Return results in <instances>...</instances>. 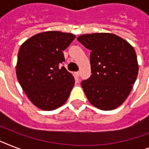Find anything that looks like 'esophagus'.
I'll return each instance as SVG.
<instances>
[{
    "label": "esophagus",
    "instance_id": "1",
    "mask_svg": "<svg viewBox=\"0 0 149 149\" xmlns=\"http://www.w3.org/2000/svg\"><path fill=\"white\" fill-rule=\"evenodd\" d=\"M79 74H80V73H79V72H75V75H76V77H79Z\"/></svg>",
    "mask_w": 149,
    "mask_h": 149
}]
</instances>
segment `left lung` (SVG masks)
<instances>
[{
    "label": "left lung",
    "mask_w": 149,
    "mask_h": 149,
    "mask_svg": "<svg viewBox=\"0 0 149 149\" xmlns=\"http://www.w3.org/2000/svg\"><path fill=\"white\" fill-rule=\"evenodd\" d=\"M77 40L91 51V76L81 83L92 105L103 111L117 108L131 93L139 73L134 48L111 33L85 34Z\"/></svg>",
    "instance_id": "left-lung-1"
}]
</instances>
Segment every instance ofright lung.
Returning <instances> with one entry per match:
<instances>
[{
    "label": "right lung",
    "mask_w": 149,
    "mask_h": 149,
    "mask_svg": "<svg viewBox=\"0 0 149 149\" xmlns=\"http://www.w3.org/2000/svg\"><path fill=\"white\" fill-rule=\"evenodd\" d=\"M75 38L71 33L45 31L21 45L16 65L17 80L38 108L52 111L67 100L75 79L61 64L65 61L63 51Z\"/></svg>",
    "instance_id": "1"
}]
</instances>
